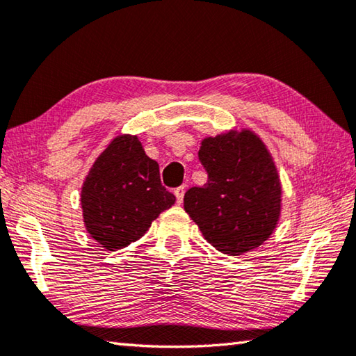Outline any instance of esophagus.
Listing matches in <instances>:
<instances>
[{
	"label": "esophagus",
	"mask_w": 356,
	"mask_h": 356,
	"mask_svg": "<svg viewBox=\"0 0 356 356\" xmlns=\"http://www.w3.org/2000/svg\"><path fill=\"white\" fill-rule=\"evenodd\" d=\"M184 193H185V186H179V188L174 190V195H176V200H177V204H182L184 201Z\"/></svg>",
	"instance_id": "esophagus-1"
}]
</instances>
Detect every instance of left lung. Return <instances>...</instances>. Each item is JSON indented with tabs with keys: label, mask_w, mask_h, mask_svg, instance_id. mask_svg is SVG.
<instances>
[{
	"label": "left lung",
	"mask_w": 356,
	"mask_h": 356,
	"mask_svg": "<svg viewBox=\"0 0 356 356\" xmlns=\"http://www.w3.org/2000/svg\"><path fill=\"white\" fill-rule=\"evenodd\" d=\"M207 184L193 186L184 209L204 238L229 256L261 246L281 215V182L268 149L254 131L204 138L197 152Z\"/></svg>",
	"instance_id": "1"
}]
</instances>
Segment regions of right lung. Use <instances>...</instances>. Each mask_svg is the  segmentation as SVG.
Masks as SVG:
<instances>
[{
	"mask_svg": "<svg viewBox=\"0 0 356 356\" xmlns=\"http://www.w3.org/2000/svg\"><path fill=\"white\" fill-rule=\"evenodd\" d=\"M176 202L135 135H119L94 161L81 186L86 231L108 251L125 248Z\"/></svg>",
	"mask_w": 356,
	"mask_h": 356,
	"instance_id": "1",
	"label": "right lung"
}]
</instances>
